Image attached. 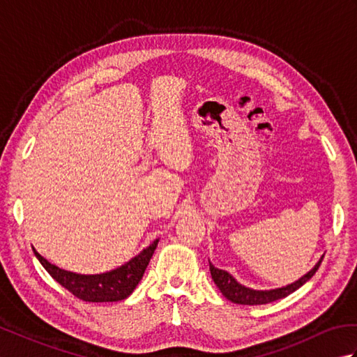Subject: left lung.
I'll return each mask as SVG.
<instances>
[{
	"mask_svg": "<svg viewBox=\"0 0 357 357\" xmlns=\"http://www.w3.org/2000/svg\"><path fill=\"white\" fill-rule=\"evenodd\" d=\"M324 256L321 257V261L314 265V268L312 271H308L305 276H302L299 280H296L294 284H290L282 288H276V290H268V291H257L252 290V288H247L244 285H241L239 282L234 280V278L227 273L225 270H219L213 265L210 264V273H211V279L215 280L216 287L221 290V293L225 296L227 299L234 302V304H241V305H264V304H270V302H275L278 299H282L285 296L298 290L299 287L304 285L307 280L312 279L314 276V273L319 268V265L322 264Z\"/></svg>",
	"mask_w": 357,
	"mask_h": 357,
	"instance_id": "1",
	"label": "left lung"
}]
</instances>
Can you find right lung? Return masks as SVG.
Segmentation results:
<instances>
[{
	"label": "right lung",
	"instance_id": "add662e5",
	"mask_svg": "<svg viewBox=\"0 0 357 357\" xmlns=\"http://www.w3.org/2000/svg\"><path fill=\"white\" fill-rule=\"evenodd\" d=\"M158 241L159 239L151 242L147 248H144L138 256H135L123 267L102 273V275H77V273L66 271L45 261L35 248L33 253L43 267L49 271V275L66 290H69L75 298L86 302H118L130 296L136 285L139 284L150 257L155 253Z\"/></svg>",
	"mask_w": 357,
	"mask_h": 357
}]
</instances>
